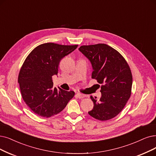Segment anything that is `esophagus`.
Returning <instances> with one entry per match:
<instances>
[{
    "mask_svg": "<svg viewBox=\"0 0 156 156\" xmlns=\"http://www.w3.org/2000/svg\"><path fill=\"white\" fill-rule=\"evenodd\" d=\"M76 97L79 98H83L84 97H85V95H83V94H81V93H77L76 94Z\"/></svg>",
    "mask_w": 156,
    "mask_h": 156,
    "instance_id": "esophagus-1",
    "label": "esophagus"
}]
</instances>
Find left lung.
I'll use <instances>...</instances> for the list:
<instances>
[{"mask_svg":"<svg viewBox=\"0 0 156 156\" xmlns=\"http://www.w3.org/2000/svg\"><path fill=\"white\" fill-rule=\"evenodd\" d=\"M79 50L91 63V77L102 84L101 97H90L94 106L88 114L98 120H110L120 113L131 95L130 67L119 52L106 44L83 45Z\"/></svg>","mask_w":156,"mask_h":156,"instance_id":"8db88e82","label":"left lung"}]
</instances>
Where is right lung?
Wrapping results in <instances>:
<instances>
[{"label": "right lung", "instance_id": "add662e5", "mask_svg": "<svg viewBox=\"0 0 156 156\" xmlns=\"http://www.w3.org/2000/svg\"><path fill=\"white\" fill-rule=\"evenodd\" d=\"M46 43L34 48L25 60L18 82L22 98L38 116L48 118L66 106L75 92L53 87L52 76L58 75L60 61L77 47Z\"/></svg>", "mask_w": 156, "mask_h": 156}]
</instances>
